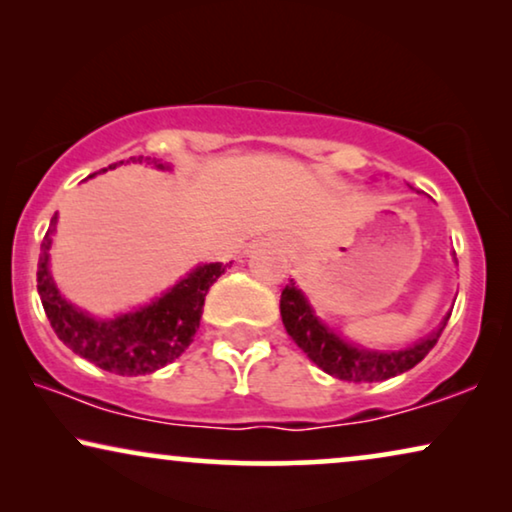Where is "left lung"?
<instances>
[{
	"label": "left lung",
	"instance_id": "left-lung-1",
	"mask_svg": "<svg viewBox=\"0 0 512 512\" xmlns=\"http://www.w3.org/2000/svg\"><path fill=\"white\" fill-rule=\"evenodd\" d=\"M279 312H282L286 333L310 356V361L317 363L324 373L345 382H384L389 377L408 373L431 352L440 333H443L447 319H450V314H447L443 324L431 335H426L424 340H419L417 345L398 349V352H375V349L356 347L352 342L342 340L340 335H335L314 314L303 291L298 289L293 279H289V284L284 286Z\"/></svg>",
	"mask_w": 512,
	"mask_h": 512
}]
</instances>
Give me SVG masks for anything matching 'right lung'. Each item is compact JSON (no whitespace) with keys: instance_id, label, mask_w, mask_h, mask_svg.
Masks as SVG:
<instances>
[{"instance_id":"obj_1","label":"right lung","mask_w":512,"mask_h":512,"mask_svg":"<svg viewBox=\"0 0 512 512\" xmlns=\"http://www.w3.org/2000/svg\"><path fill=\"white\" fill-rule=\"evenodd\" d=\"M142 158L144 156L130 160L132 163H142ZM153 163H156V158H153ZM116 165L118 163L109 165V170H114ZM156 167L163 170L160 163H156ZM55 223H58V214L51 219L48 233L41 242L37 265V289L41 305H44V312L51 321L55 335L81 359L125 377L149 375L153 370L165 368L167 363L179 359L193 342L195 331H198L209 286L226 272V265H198L153 303L139 307L135 312L121 314L116 319L102 321L67 303L53 282L51 270H48V249H51L53 242L51 235Z\"/></svg>"}]
</instances>
